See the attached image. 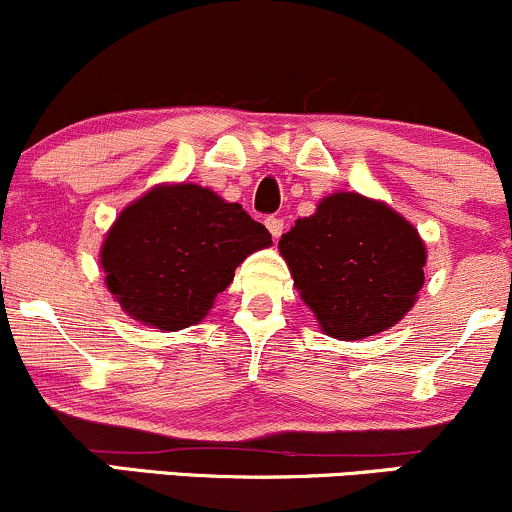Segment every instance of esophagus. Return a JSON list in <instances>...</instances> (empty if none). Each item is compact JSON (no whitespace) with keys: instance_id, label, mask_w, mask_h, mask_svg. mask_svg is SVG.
<instances>
[{"instance_id":"1","label":"esophagus","mask_w":512,"mask_h":512,"mask_svg":"<svg viewBox=\"0 0 512 512\" xmlns=\"http://www.w3.org/2000/svg\"><path fill=\"white\" fill-rule=\"evenodd\" d=\"M264 226L269 228V233H272L274 238H279L281 233H284V219H281V216H267V219H264Z\"/></svg>"}]
</instances>
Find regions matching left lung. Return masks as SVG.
I'll use <instances>...</instances> for the list:
<instances>
[{
	"label": "left lung",
	"mask_w": 512,
	"mask_h": 512,
	"mask_svg": "<svg viewBox=\"0 0 512 512\" xmlns=\"http://www.w3.org/2000/svg\"><path fill=\"white\" fill-rule=\"evenodd\" d=\"M293 284L320 327L363 339L397 325L424 286L419 233L380 202L339 192L279 240Z\"/></svg>",
	"instance_id": "left-lung-1"
}]
</instances>
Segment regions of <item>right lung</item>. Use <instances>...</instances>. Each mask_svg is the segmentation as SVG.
Returning a JSON list of instances; mask_svg holds the SVG:
<instances>
[{
	"instance_id": "add662e5",
	"label": "right lung",
	"mask_w": 512,
	"mask_h": 512,
	"mask_svg": "<svg viewBox=\"0 0 512 512\" xmlns=\"http://www.w3.org/2000/svg\"><path fill=\"white\" fill-rule=\"evenodd\" d=\"M272 243L240 204L199 185H163L117 216L103 243L105 284L134 320L182 330L207 315L250 252Z\"/></svg>"
}]
</instances>
